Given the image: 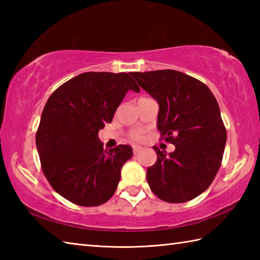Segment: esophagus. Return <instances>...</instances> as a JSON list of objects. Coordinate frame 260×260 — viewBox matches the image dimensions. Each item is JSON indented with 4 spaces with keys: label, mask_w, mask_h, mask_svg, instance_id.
Masks as SVG:
<instances>
[{
    "label": "esophagus",
    "mask_w": 260,
    "mask_h": 260,
    "mask_svg": "<svg viewBox=\"0 0 260 260\" xmlns=\"http://www.w3.org/2000/svg\"><path fill=\"white\" fill-rule=\"evenodd\" d=\"M141 150H142L141 146H136V145L133 146V152H134V154H137Z\"/></svg>",
    "instance_id": "obj_1"
}]
</instances>
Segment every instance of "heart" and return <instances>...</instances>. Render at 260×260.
I'll list each match as a JSON object with an SVG mask.
<instances>
[{
    "label": "heart",
    "instance_id": "obj_1",
    "mask_svg": "<svg viewBox=\"0 0 260 260\" xmlns=\"http://www.w3.org/2000/svg\"><path fill=\"white\" fill-rule=\"evenodd\" d=\"M131 139L134 141H141L143 139V134L140 131H134L131 133Z\"/></svg>",
    "mask_w": 260,
    "mask_h": 260
}]
</instances>
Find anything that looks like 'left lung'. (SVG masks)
<instances>
[{
  "label": "left lung",
  "instance_id": "left-lung-1",
  "mask_svg": "<svg viewBox=\"0 0 260 260\" xmlns=\"http://www.w3.org/2000/svg\"><path fill=\"white\" fill-rule=\"evenodd\" d=\"M131 75L158 103L157 129L175 146L169 154L153 146L157 159L147 169L148 185L163 201H190L208 189L221 165L227 132L217 99L202 81L176 70Z\"/></svg>",
  "mask_w": 260,
  "mask_h": 260
}]
</instances>
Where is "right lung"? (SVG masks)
<instances>
[{"label": "right lung", "instance_id": "1", "mask_svg": "<svg viewBox=\"0 0 260 260\" xmlns=\"http://www.w3.org/2000/svg\"><path fill=\"white\" fill-rule=\"evenodd\" d=\"M128 90L140 92V87L126 73H84L49 97L37 131V150L48 182L68 201L101 206L117 189L120 170L133 150L129 145L104 150L98 132L112 123Z\"/></svg>", "mask_w": 260, "mask_h": 260}]
</instances>
